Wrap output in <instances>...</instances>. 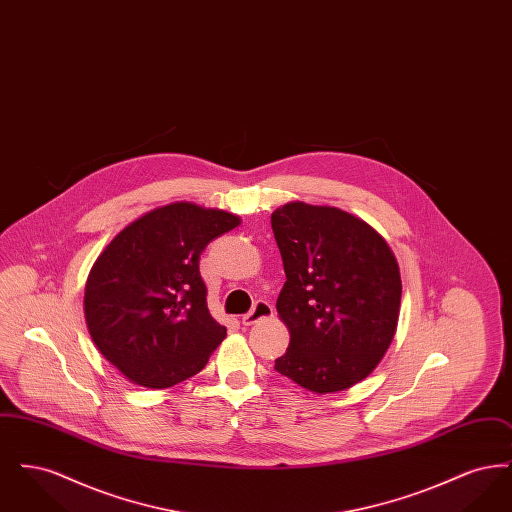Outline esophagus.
I'll return each instance as SVG.
<instances>
[{
	"mask_svg": "<svg viewBox=\"0 0 512 512\" xmlns=\"http://www.w3.org/2000/svg\"><path fill=\"white\" fill-rule=\"evenodd\" d=\"M272 315H274V311H272V307L268 305L267 301H257L255 307L242 317V324L244 326H251V324H255L259 320H265V318H270Z\"/></svg>",
	"mask_w": 512,
	"mask_h": 512,
	"instance_id": "esophagus-1",
	"label": "esophagus"
}]
</instances>
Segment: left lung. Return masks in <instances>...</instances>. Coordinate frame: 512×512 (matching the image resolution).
I'll list each match as a JSON object with an SVG mask.
<instances>
[{
    "instance_id": "obj_1",
    "label": "left lung",
    "mask_w": 512,
    "mask_h": 512,
    "mask_svg": "<svg viewBox=\"0 0 512 512\" xmlns=\"http://www.w3.org/2000/svg\"><path fill=\"white\" fill-rule=\"evenodd\" d=\"M270 224L286 272L276 311L290 330L274 368L320 395L359 384L397 330L401 274L390 245L330 205L290 201Z\"/></svg>"
}]
</instances>
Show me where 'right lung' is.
Wrapping results in <instances>:
<instances>
[{
	"mask_svg": "<svg viewBox=\"0 0 512 512\" xmlns=\"http://www.w3.org/2000/svg\"><path fill=\"white\" fill-rule=\"evenodd\" d=\"M242 220L192 201L157 207L124 226L99 253L84 317L99 353L142 388L192 378L226 336L207 309L199 255Z\"/></svg>",
	"mask_w": 512,
	"mask_h": 512,
	"instance_id": "right-lung-1",
	"label": "right lung"
}]
</instances>
